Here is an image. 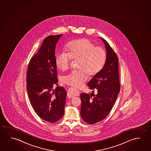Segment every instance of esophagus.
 <instances>
[{"label": "esophagus", "instance_id": "obj_1", "mask_svg": "<svg viewBox=\"0 0 151 151\" xmlns=\"http://www.w3.org/2000/svg\"><path fill=\"white\" fill-rule=\"evenodd\" d=\"M79 91L77 89L74 88H69L68 90L67 95L69 97L78 96H79Z\"/></svg>", "mask_w": 151, "mask_h": 151}]
</instances>
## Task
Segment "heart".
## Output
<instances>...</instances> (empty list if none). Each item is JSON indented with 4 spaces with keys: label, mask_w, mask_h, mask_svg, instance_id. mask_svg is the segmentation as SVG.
Here are the masks:
<instances>
[{
    "label": "heart",
    "mask_w": 151,
    "mask_h": 151,
    "mask_svg": "<svg viewBox=\"0 0 151 151\" xmlns=\"http://www.w3.org/2000/svg\"><path fill=\"white\" fill-rule=\"evenodd\" d=\"M66 52L58 53L55 63L58 69L65 72L69 69L70 61L78 60L77 68L62 77L63 83L78 88L87 79V76L93 77L101 72L106 61V52L103 47L96 46L87 38L74 40L65 46Z\"/></svg>",
    "instance_id": "b5f03b06"
}]
</instances>
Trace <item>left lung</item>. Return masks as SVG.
I'll use <instances>...</instances> for the list:
<instances>
[{
  "label": "left lung",
  "mask_w": 151,
  "mask_h": 151,
  "mask_svg": "<svg viewBox=\"0 0 151 151\" xmlns=\"http://www.w3.org/2000/svg\"><path fill=\"white\" fill-rule=\"evenodd\" d=\"M106 48V61L99 74L88 82L89 89L96 91L92 95H81V116L85 122L94 124L106 117L115 103L120 91L119 75V58L115 52L104 38Z\"/></svg>",
  "instance_id": "1"
}]
</instances>
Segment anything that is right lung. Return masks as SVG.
<instances>
[{"label": "right lung", "mask_w": 151, "mask_h": 151, "mask_svg": "<svg viewBox=\"0 0 151 151\" xmlns=\"http://www.w3.org/2000/svg\"><path fill=\"white\" fill-rule=\"evenodd\" d=\"M60 35H50L30 60L27 71V91L30 104L40 118L50 123L58 121L64 114L67 93L58 85L55 46Z\"/></svg>", "instance_id": "obj_1"}]
</instances>
